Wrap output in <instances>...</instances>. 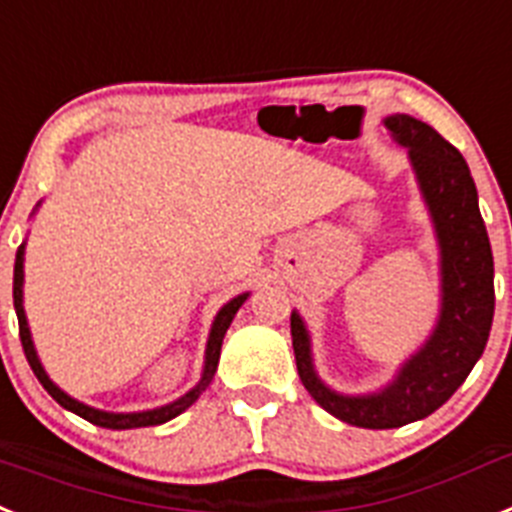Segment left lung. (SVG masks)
I'll list each match as a JSON object with an SVG mask.
<instances>
[{
    "instance_id": "obj_1",
    "label": "left lung",
    "mask_w": 512,
    "mask_h": 512,
    "mask_svg": "<svg viewBox=\"0 0 512 512\" xmlns=\"http://www.w3.org/2000/svg\"><path fill=\"white\" fill-rule=\"evenodd\" d=\"M386 126L417 170L443 253L440 321L396 381L375 396H339L318 381L310 365L308 331L292 313V349L303 386L318 404L347 425L391 430L425 419L451 399L487 347L495 316V261L489 248L469 165L451 142L422 121L396 113Z\"/></svg>"
}]
</instances>
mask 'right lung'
<instances>
[{"mask_svg": "<svg viewBox=\"0 0 512 512\" xmlns=\"http://www.w3.org/2000/svg\"><path fill=\"white\" fill-rule=\"evenodd\" d=\"M248 295H240V298L230 300L225 308L217 313L214 318V326H212V334H209V342H207V362H204V375L199 386L191 388L186 396H181L178 401L168 406H160V409H152V412H139V414H111V412H100V409H93V406H85L80 401H74L72 396L56 388L54 383L48 381L46 370L41 368V362L36 357V349H33V342H30V331H28V321H25V310H23V246L17 248V256H15V277H12V300H15V310H17V326H20V342H23V352L28 357V365L33 368L36 378L41 381V386L46 388L56 401H59L64 409L69 412L80 414L82 419L87 422H93L98 427H108V430H134V427H155V425H163L168 419L178 417L183 409H189L196 399H199V393L212 383L214 378V370H217V360H220V349H222V339H225V331L230 329V323H233L235 313L238 308L243 305Z\"/></svg>", "mask_w": 512, "mask_h": 512, "instance_id": "obj_1", "label": "right lung"}]
</instances>
